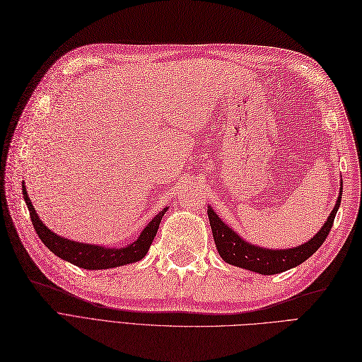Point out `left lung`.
<instances>
[{"mask_svg":"<svg viewBox=\"0 0 362 362\" xmlns=\"http://www.w3.org/2000/svg\"><path fill=\"white\" fill-rule=\"evenodd\" d=\"M341 197H343V180H341L339 184V193L334 210L330 211L326 222L321 226L317 234H314L308 242L301 243L298 247L283 250L259 247L256 243L245 240L239 233L234 231L228 223L218 216L216 211L211 209V205H209V221L219 256L223 262L230 263L233 267L259 272L262 276L280 274L283 271L296 268L300 263L308 260L312 254L323 245L339 209Z\"/></svg>","mask_w":362,"mask_h":362,"instance_id":"1","label":"left lung"}]
</instances>
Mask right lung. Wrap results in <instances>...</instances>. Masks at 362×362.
Returning a JSON list of instances; mask_svg holds the SVG:
<instances>
[{
	"label": "right lung",
	"instance_id": "right-lung-1",
	"mask_svg": "<svg viewBox=\"0 0 362 362\" xmlns=\"http://www.w3.org/2000/svg\"><path fill=\"white\" fill-rule=\"evenodd\" d=\"M23 194L24 201L27 204V209L30 211V219L33 227L37 233L39 239L42 240L44 245L50 250L54 256L61 257L66 262L73 263V265L83 268V269H110L128 265L141 260L146 254H148L153 238L157 236V231L160 227V222L163 216L168 211V207H164L158 214H155L152 221L143 228L140 236L136 238L132 243L126 247H105V245H95V243H83L66 239L59 236L54 231L48 228L45 223L37 216V213L33 207V204L28 198L27 189L23 182Z\"/></svg>",
	"mask_w": 362,
	"mask_h": 362
}]
</instances>
